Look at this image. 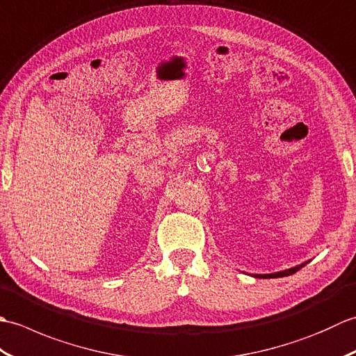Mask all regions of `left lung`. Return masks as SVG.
Listing matches in <instances>:
<instances>
[{
    "instance_id": "8db88e82",
    "label": "left lung",
    "mask_w": 356,
    "mask_h": 356,
    "mask_svg": "<svg viewBox=\"0 0 356 356\" xmlns=\"http://www.w3.org/2000/svg\"><path fill=\"white\" fill-rule=\"evenodd\" d=\"M305 264H307V263H305ZM305 264H300V266H297V268H291V269H287V270L277 272V274H268V275H255V277H260V278H278V277L292 275V274H295V272H297V270H300L301 268H303Z\"/></svg>"
}]
</instances>
